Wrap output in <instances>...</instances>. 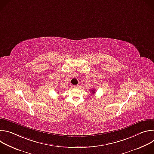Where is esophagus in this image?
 <instances>
[{
	"instance_id": "34e87169",
	"label": "esophagus",
	"mask_w": 154,
	"mask_h": 154,
	"mask_svg": "<svg viewBox=\"0 0 154 154\" xmlns=\"http://www.w3.org/2000/svg\"><path fill=\"white\" fill-rule=\"evenodd\" d=\"M74 88H79V85H74L73 86Z\"/></svg>"
}]
</instances>
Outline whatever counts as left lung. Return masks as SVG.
I'll use <instances>...</instances> for the list:
<instances>
[{
    "label": "left lung",
    "instance_id": "left-lung-1",
    "mask_svg": "<svg viewBox=\"0 0 154 154\" xmlns=\"http://www.w3.org/2000/svg\"><path fill=\"white\" fill-rule=\"evenodd\" d=\"M90 92H91V93H92V94H94V93H95V92H96V90L91 89V91H90Z\"/></svg>",
    "mask_w": 154,
    "mask_h": 154
}]
</instances>
